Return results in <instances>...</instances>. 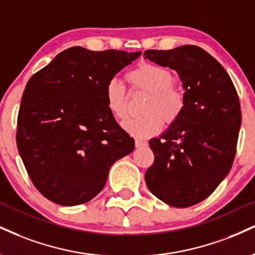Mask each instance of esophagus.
<instances>
[{
    "label": "esophagus",
    "instance_id": "34e87169",
    "mask_svg": "<svg viewBox=\"0 0 255 255\" xmlns=\"http://www.w3.org/2000/svg\"><path fill=\"white\" fill-rule=\"evenodd\" d=\"M146 145H147L146 140H142V139H139V137H136V139H135V147H136V148H140V147H143Z\"/></svg>",
    "mask_w": 255,
    "mask_h": 255
}]
</instances>
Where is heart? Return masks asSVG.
<instances>
[{
	"mask_svg": "<svg viewBox=\"0 0 255 255\" xmlns=\"http://www.w3.org/2000/svg\"><path fill=\"white\" fill-rule=\"evenodd\" d=\"M133 90L147 93L141 112L143 115L128 119L122 124L130 135L143 139L161 130L162 121L171 125L183 114L186 104L185 90L173 82V75L166 67L142 63L126 75ZM106 103L116 120H124L128 113L127 89L118 79L106 87Z\"/></svg>",
	"mask_w": 255,
	"mask_h": 255,
	"instance_id": "obj_1",
	"label": "heart"
}]
</instances>
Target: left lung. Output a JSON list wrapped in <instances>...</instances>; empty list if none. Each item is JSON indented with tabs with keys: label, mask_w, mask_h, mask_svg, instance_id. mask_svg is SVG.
<instances>
[{
	"label": "left lung",
	"mask_w": 255,
	"mask_h": 255,
	"mask_svg": "<svg viewBox=\"0 0 255 255\" xmlns=\"http://www.w3.org/2000/svg\"><path fill=\"white\" fill-rule=\"evenodd\" d=\"M143 57L176 70L186 94L180 118L149 140L154 162L146 184L166 204L191 207L209 197L231 171L241 125L238 93L222 65L198 46L147 50Z\"/></svg>",
	"instance_id": "obj_1"
}]
</instances>
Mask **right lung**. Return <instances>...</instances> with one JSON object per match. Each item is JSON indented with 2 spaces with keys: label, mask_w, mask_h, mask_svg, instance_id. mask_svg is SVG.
Listing matches in <instances>:
<instances>
[{
  "label": "right lung",
  "mask_w": 255,
  "mask_h": 255,
  "mask_svg": "<svg viewBox=\"0 0 255 255\" xmlns=\"http://www.w3.org/2000/svg\"><path fill=\"white\" fill-rule=\"evenodd\" d=\"M141 52H60L27 82L17 115L16 145L36 190L54 203H87L101 192L109 168L134 149L115 121L106 87Z\"/></svg>",
  "instance_id": "obj_1"
}]
</instances>
